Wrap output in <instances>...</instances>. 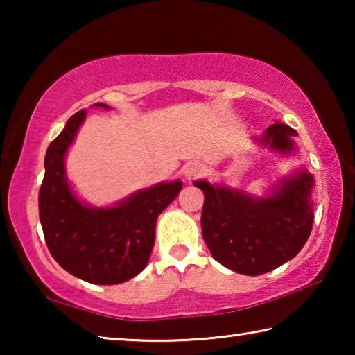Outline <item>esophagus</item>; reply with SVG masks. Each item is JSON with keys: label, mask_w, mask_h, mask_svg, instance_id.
<instances>
[{"label": "esophagus", "mask_w": 355, "mask_h": 355, "mask_svg": "<svg viewBox=\"0 0 355 355\" xmlns=\"http://www.w3.org/2000/svg\"><path fill=\"white\" fill-rule=\"evenodd\" d=\"M184 177L188 180H196L203 175V172H205V167L200 163H188L184 166Z\"/></svg>", "instance_id": "1"}]
</instances>
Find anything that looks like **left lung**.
<instances>
[{
    "label": "left lung",
    "instance_id": "obj_1",
    "mask_svg": "<svg viewBox=\"0 0 355 355\" xmlns=\"http://www.w3.org/2000/svg\"><path fill=\"white\" fill-rule=\"evenodd\" d=\"M296 130L275 122L261 144L282 153L294 148ZM205 194L202 235L216 261L238 274L260 275L296 257L313 227V175L285 178L271 197L257 199L238 189L194 182Z\"/></svg>",
    "mask_w": 355,
    "mask_h": 355
}]
</instances>
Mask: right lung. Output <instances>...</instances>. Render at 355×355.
<instances>
[{"label": "right lung", "mask_w": 355, "mask_h": 355, "mask_svg": "<svg viewBox=\"0 0 355 355\" xmlns=\"http://www.w3.org/2000/svg\"><path fill=\"white\" fill-rule=\"evenodd\" d=\"M84 117L86 110L73 114L48 146L39 218L48 250L65 271L89 284L116 285L133 279L147 266L156 219L175 200L182 182L139 191L112 208L83 205L65 180L64 156Z\"/></svg>", "instance_id": "right-lung-1"}]
</instances>
